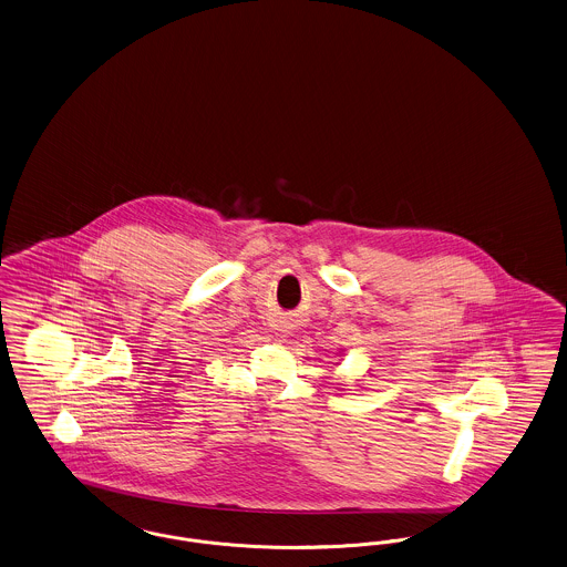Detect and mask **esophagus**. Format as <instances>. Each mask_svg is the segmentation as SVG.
Masks as SVG:
<instances>
[{
	"mask_svg": "<svg viewBox=\"0 0 567 567\" xmlns=\"http://www.w3.org/2000/svg\"><path fill=\"white\" fill-rule=\"evenodd\" d=\"M281 337H288V334H281Z\"/></svg>",
	"mask_w": 567,
	"mask_h": 567,
	"instance_id": "obj_1",
	"label": "esophagus"
}]
</instances>
